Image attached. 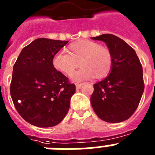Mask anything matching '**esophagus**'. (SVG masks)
Returning a JSON list of instances; mask_svg holds the SVG:
<instances>
[{"mask_svg":"<svg viewBox=\"0 0 155 155\" xmlns=\"http://www.w3.org/2000/svg\"><path fill=\"white\" fill-rule=\"evenodd\" d=\"M83 84H79V83H77V84H76V88H77V89H80L81 87L83 86Z\"/></svg>","mask_w":155,"mask_h":155,"instance_id":"34e87169","label":"esophagus"}]
</instances>
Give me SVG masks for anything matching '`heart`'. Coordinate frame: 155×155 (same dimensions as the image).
Returning a JSON list of instances; mask_svg holds the SVG:
<instances>
[{
	"mask_svg": "<svg viewBox=\"0 0 155 155\" xmlns=\"http://www.w3.org/2000/svg\"><path fill=\"white\" fill-rule=\"evenodd\" d=\"M68 53L59 52L53 59V67L70 76L78 67L82 68L71 76L74 81H82L94 76L97 79L107 76L113 67V54L109 48L89 39H80L69 45Z\"/></svg>",
	"mask_w": 155,
	"mask_h": 155,
	"instance_id": "heart-1",
	"label": "heart"
}]
</instances>
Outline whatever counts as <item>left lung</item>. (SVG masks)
<instances>
[{
    "mask_svg": "<svg viewBox=\"0 0 155 155\" xmlns=\"http://www.w3.org/2000/svg\"><path fill=\"white\" fill-rule=\"evenodd\" d=\"M105 42L113 54L109 76L94 84L91 103L94 113L108 123H120L134 113L144 90L143 68L135 50L112 34L91 38Z\"/></svg>",
    "mask_w": 155,
    "mask_h": 155,
    "instance_id": "left-lung-1",
    "label": "left lung"
}]
</instances>
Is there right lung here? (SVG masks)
<instances>
[{
  "mask_svg": "<svg viewBox=\"0 0 155 155\" xmlns=\"http://www.w3.org/2000/svg\"><path fill=\"white\" fill-rule=\"evenodd\" d=\"M68 42L35 39L23 48L14 65L11 96L19 115L31 125L54 127L69 110L76 87L53 65V57Z\"/></svg>",
  "mask_w": 155,
  "mask_h": 155,
  "instance_id": "obj_1",
  "label": "right lung"
}]
</instances>
